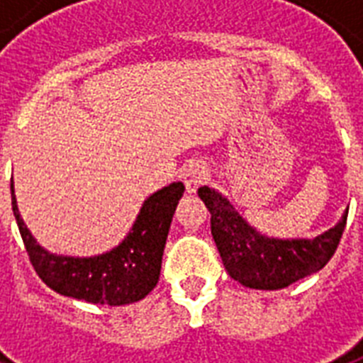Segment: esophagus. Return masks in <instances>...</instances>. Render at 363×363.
<instances>
[{
    "mask_svg": "<svg viewBox=\"0 0 363 363\" xmlns=\"http://www.w3.org/2000/svg\"><path fill=\"white\" fill-rule=\"evenodd\" d=\"M207 167H205L201 162H194L184 169L182 173V181H184V186H186L188 194H194L198 190L205 181H207Z\"/></svg>",
    "mask_w": 363,
    "mask_h": 363,
    "instance_id": "esophagus-1",
    "label": "esophagus"
}]
</instances>
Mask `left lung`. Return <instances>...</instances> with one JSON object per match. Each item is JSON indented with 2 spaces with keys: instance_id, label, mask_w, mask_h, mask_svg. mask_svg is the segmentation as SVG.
Listing matches in <instances>:
<instances>
[{
  "instance_id": "obj_1",
  "label": "left lung",
  "mask_w": 363,
  "mask_h": 363,
  "mask_svg": "<svg viewBox=\"0 0 363 363\" xmlns=\"http://www.w3.org/2000/svg\"><path fill=\"white\" fill-rule=\"evenodd\" d=\"M198 196L211 213V233L226 271L256 290H281L320 271L337 250L349 215L318 238L284 241L259 235L215 190L201 186Z\"/></svg>"
}]
</instances>
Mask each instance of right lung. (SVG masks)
Wrapping results in <instances>:
<instances>
[{
	"instance_id": "right-lung-1",
	"label": "right lung",
	"mask_w": 363,
	"mask_h": 363,
	"mask_svg": "<svg viewBox=\"0 0 363 363\" xmlns=\"http://www.w3.org/2000/svg\"><path fill=\"white\" fill-rule=\"evenodd\" d=\"M182 194V182H173L152 194L143 203L130 235L111 252L94 258H69L47 252L31 238L24 220L20 218L11 179L14 218L39 279L62 296L113 307L139 301L156 286L165 239Z\"/></svg>"
}]
</instances>
